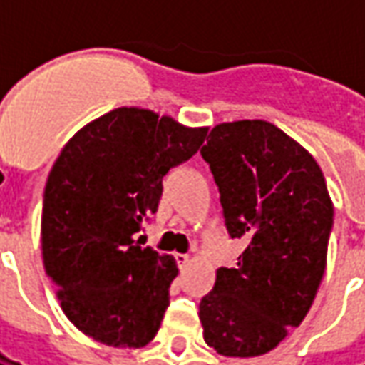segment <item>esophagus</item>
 I'll return each mask as SVG.
<instances>
[{
    "label": "esophagus",
    "mask_w": 365,
    "mask_h": 365,
    "mask_svg": "<svg viewBox=\"0 0 365 365\" xmlns=\"http://www.w3.org/2000/svg\"><path fill=\"white\" fill-rule=\"evenodd\" d=\"M174 258H175V262H178L180 269L187 268V264H190V256H187V254H175Z\"/></svg>",
    "instance_id": "1"
}]
</instances>
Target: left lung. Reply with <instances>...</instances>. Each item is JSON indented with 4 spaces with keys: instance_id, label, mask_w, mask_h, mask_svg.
<instances>
[{
    "instance_id": "1",
    "label": "left lung",
    "mask_w": 365,
    "mask_h": 365,
    "mask_svg": "<svg viewBox=\"0 0 365 365\" xmlns=\"http://www.w3.org/2000/svg\"><path fill=\"white\" fill-rule=\"evenodd\" d=\"M201 156L229 237L246 245L199 303L203 338L222 356H262L301 324L321 285L334 215L327 182L313 156L266 120L217 125Z\"/></svg>"
}]
</instances>
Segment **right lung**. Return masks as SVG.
Returning a JSON list of instances; mask_svg holds the SVG:
<instances>
[{
  "label": "right lung",
  "mask_w": 365,
  "mask_h": 365,
  "mask_svg": "<svg viewBox=\"0 0 365 365\" xmlns=\"http://www.w3.org/2000/svg\"><path fill=\"white\" fill-rule=\"evenodd\" d=\"M205 136L120 107L86 125L54 162L41 221L44 269L62 311L97 342L138 348L156 336L178 266L135 235L158 211L162 178Z\"/></svg>",
  "instance_id": "1"
}]
</instances>
